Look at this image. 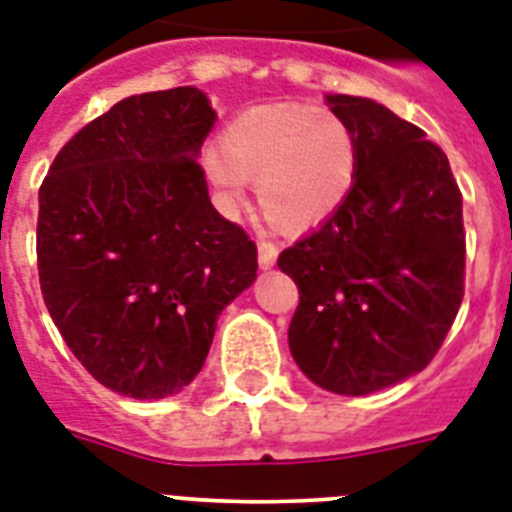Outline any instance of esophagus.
Wrapping results in <instances>:
<instances>
[{"label":"esophagus","instance_id":"34e87169","mask_svg":"<svg viewBox=\"0 0 512 512\" xmlns=\"http://www.w3.org/2000/svg\"><path fill=\"white\" fill-rule=\"evenodd\" d=\"M276 257H278V244L276 242H268V239H260V242H257V260H260V268H263V270L273 268Z\"/></svg>","mask_w":512,"mask_h":512}]
</instances>
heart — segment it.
<instances>
[{"instance_id": "b5f03b06", "label": "heart", "mask_w": 512, "mask_h": 512, "mask_svg": "<svg viewBox=\"0 0 512 512\" xmlns=\"http://www.w3.org/2000/svg\"><path fill=\"white\" fill-rule=\"evenodd\" d=\"M218 152L205 160V176L226 207H242L255 181L265 218L284 231H305L339 210L360 162L352 128L305 105L239 112L220 131Z\"/></svg>"}]
</instances>
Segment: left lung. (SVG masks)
<instances>
[{
	"instance_id": "left-lung-1",
	"label": "left lung",
	"mask_w": 512,
	"mask_h": 512,
	"mask_svg": "<svg viewBox=\"0 0 512 512\" xmlns=\"http://www.w3.org/2000/svg\"><path fill=\"white\" fill-rule=\"evenodd\" d=\"M352 128L357 178L339 210L278 255L299 305L294 363L336 394H371L423 371L463 302V194L423 131L373 99L326 97Z\"/></svg>"
}]
</instances>
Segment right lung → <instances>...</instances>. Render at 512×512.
Listing matches in <instances>:
<instances>
[{
  "label": "right lung",
  "mask_w": 512,
  "mask_h": 512,
  "mask_svg": "<svg viewBox=\"0 0 512 512\" xmlns=\"http://www.w3.org/2000/svg\"><path fill=\"white\" fill-rule=\"evenodd\" d=\"M218 120L194 86L136 94L83 126L39 189L36 257L54 326L99 384L162 400L194 381L257 247L207 197Z\"/></svg>",
  "instance_id": "add662e5"
}]
</instances>
